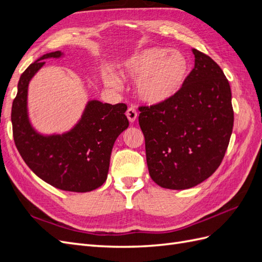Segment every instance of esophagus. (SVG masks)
<instances>
[{"instance_id":"34e87169","label":"esophagus","mask_w":262,"mask_h":262,"mask_svg":"<svg viewBox=\"0 0 262 262\" xmlns=\"http://www.w3.org/2000/svg\"><path fill=\"white\" fill-rule=\"evenodd\" d=\"M125 115H126V118L129 119V121H130L131 123H133L134 121H136L137 118H138V114H137L136 108H134V107L128 108V110H126Z\"/></svg>"}]
</instances>
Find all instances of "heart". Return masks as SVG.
Segmentation results:
<instances>
[{
    "instance_id": "b5f03b06",
    "label": "heart",
    "mask_w": 262,
    "mask_h": 262,
    "mask_svg": "<svg viewBox=\"0 0 262 262\" xmlns=\"http://www.w3.org/2000/svg\"><path fill=\"white\" fill-rule=\"evenodd\" d=\"M120 73L137 84L138 98L149 106L163 105L177 96L190 72L189 60L177 50L150 47L133 53L120 63ZM105 81L118 89L121 83L114 74Z\"/></svg>"
}]
</instances>
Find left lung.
<instances>
[{
  "label": "left lung",
  "mask_w": 262,
  "mask_h": 262,
  "mask_svg": "<svg viewBox=\"0 0 262 262\" xmlns=\"http://www.w3.org/2000/svg\"><path fill=\"white\" fill-rule=\"evenodd\" d=\"M192 53L194 68L177 96L140 108L149 176L166 189H189L208 179L223 160L233 131L227 78L209 55Z\"/></svg>",
  "instance_id": "obj_1"
}]
</instances>
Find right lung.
<instances>
[{
	"label": "right lung",
	"instance_id": "1",
	"mask_svg": "<svg viewBox=\"0 0 262 262\" xmlns=\"http://www.w3.org/2000/svg\"><path fill=\"white\" fill-rule=\"evenodd\" d=\"M63 57L61 51L46 53L21 74L12 106L13 136L24 162L39 178L64 191L89 192L107 179L115 142L129 126L126 106L92 99L69 131L39 132L29 118V83L47 59Z\"/></svg>",
	"mask_w": 262,
	"mask_h": 262
}]
</instances>
